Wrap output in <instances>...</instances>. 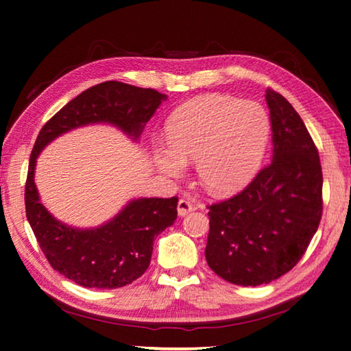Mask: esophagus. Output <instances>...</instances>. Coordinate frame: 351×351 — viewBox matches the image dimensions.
<instances>
[{
    "instance_id": "esophagus-1",
    "label": "esophagus",
    "mask_w": 351,
    "mask_h": 351,
    "mask_svg": "<svg viewBox=\"0 0 351 351\" xmlns=\"http://www.w3.org/2000/svg\"><path fill=\"white\" fill-rule=\"evenodd\" d=\"M193 210H195V207H193L192 203H190L189 199L181 198L180 201H178V215H180V217H186V215H189L190 212H193Z\"/></svg>"
}]
</instances>
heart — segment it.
<instances>
[{"instance_id": "b5f03b06", "label": "heart", "mask_w": 351, "mask_h": 351, "mask_svg": "<svg viewBox=\"0 0 351 351\" xmlns=\"http://www.w3.org/2000/svg\"><path fill=\"white\" fill-rule=\"evenodd\" d=\"M169 139H154V161L180 176L187 161L207 192L228 197L254 180L269 134V119L258 104L210 94L180 106L169 121Z\"/></svg>"}]
</instances>
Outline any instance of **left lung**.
Segmentation results:
<instances>
[{"instance_id":"1","label":"left lung","mask_w":351,"mask_h":351,"mask_svg":"<svg viewBox=\"0 0 351 351\" xmlns=\"http://www.w3.org/2000/svg\"><path fill=\"white\" fill-rule=\"evenodd\" d=\"M272 161L249 186L209 207L206 260L224 280L258 287L287 274L305 254L322 217V169L302 117L266 90Z\"/></svg>"}]
</instances>
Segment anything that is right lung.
Masks as SVG:
<instances>
[{
    "mask_svg": "<svg viewBox=\"0 0 351 351\" xmlns=\"http://www.w3.org/2000/svg\"><path fill=\"white\" fill-rule=\"evenodd\" d=\"M165 99L150 88L104 82L68 102L40 130L29 159L26 217L52 268L77 285L114 289L139 278L150 265L154 237L176 219L178 198H136L97 228H74L40 203L34 181L38 154L58 136L91 123H110L138 141Z\"/></svg>",
    "mask_w": 351,
    "mask_h": 351,
    "instance_id": "1",
    "label": "right lung"
}]
</instances>
